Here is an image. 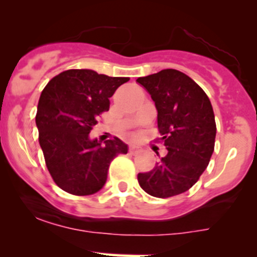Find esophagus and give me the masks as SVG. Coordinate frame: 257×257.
I'll return each mask as SVG.
<instances>
[{
	"instance_id": "1",
	"label": "esophagus",
	"mask_w": 257,
	"mask_h": 257,
	"mask_svg": "<svg viewBox=\"0 0 257 257\" xmlns=\"http://www.w3.org/2000/svg\"><path fill=\"white\" fill-rule=\"evenodd\" d=\"M139 149H140V148H139L138 145H130V148H128V150H130L131 154H135V153H138Z\"/></svg>"
}]
</instances>
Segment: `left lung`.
Returning a JSON list of instances; mask_svg holds the SVG:
<instances>
[{"label":"left lung","mask_w":257,"mask_h":257,"mask_svg":"<svg viewBox=\"0 0 257 257\" xmlns=\"http://www.w3.org/2000/svg\"><path fill=\"white\" fill-rule=\"evenodd\" d=\"M138 82L155 102L159 133L168 150L153 170L139 173V184L156 198L182 194L198 182L213 154L217 128L211 101L179 70L164 69Z\"/></svg>","instance_id":"1"}]
</instances>
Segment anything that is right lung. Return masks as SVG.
<instances>
[{"label": "right lung", "mask_w": 257, "mask_h": 257, "mask_svg": "<svg viewBox=\"0 0 257 257\" xmlns=\"http://www.w3.org/2000/svg\"><path fill=\"white\" fill-rule=\"evenodd\" d=\"M130 78L108 77L90 69H69L54 77L41 92L36 112L39 143L55 184L74 195L103 188L111 161L128 146L114 138L89 139L109 98Z\"/></svg>", "instance_id": "1"}]
</instances>
